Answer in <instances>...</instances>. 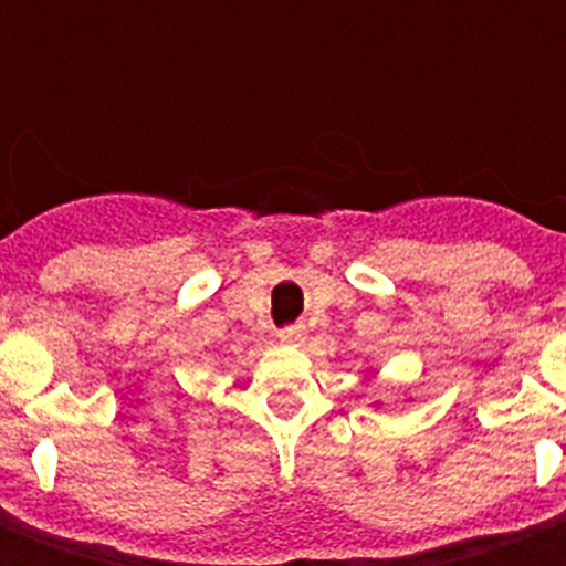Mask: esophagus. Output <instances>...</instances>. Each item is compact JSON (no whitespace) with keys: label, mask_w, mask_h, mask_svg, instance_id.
I'll list each match as a JSON object with an SVG mask.
<instances>
[{"label":"esophagus","mask_w":566,"mask_h":566,"mask_svg":"<svg viewBox=\"0 0 566 566\" xmlns=\"http://www.w3.org/2000/svg\"><path fill=\"white\" fill-rule=\"evenodd\" d=\"M279 340H282L284 346H302L305 344V328H300V326L282 328V332H279Z\"/></svg>","instance_id":"obj_1"}]
</instances>
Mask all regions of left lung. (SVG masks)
Segmentation results:
<instances>
[{"instance_id": "obj_1", "label": "left lung", "mask_w": 566, "mask_h": 566, "mask_svg": "<svg viewBox=\"0 0 566 566\" xmlns=\"http://www.w3.org/2000/svg\"><path fill=\"white\" fill-rule=\"evenodd\" d=\"M373 405H376V402H373ZM376 408H378V405H376Z\"/></svg>"}]
</instances>
